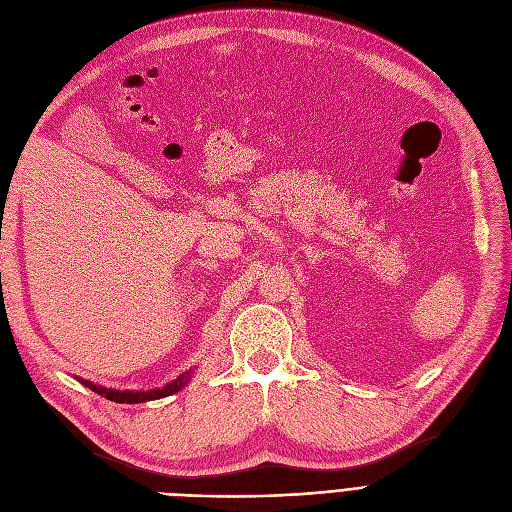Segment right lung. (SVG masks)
Masks as SVG:
<instances>
[{
    "label": "right lung",
    "mask_w": 512,
    "mask_h": 512,
    "mask_svg": "<svg viewBox=\"0 0 512 512\" xmlns=\"http://www.w3.org/2000/svg\"><path fill=\"white\" fill-rule=\"evenodd\" d=\"M193 377V369L185 371L183 375H179L175 381H170L162 387H154L148 389V392H133V389H112V387H104V385H97L93 381H87L83 377H75L79 383H83L85 387H89L91 392L104 396L106 400L118 402V404H139V402H150V400H158V398H166V396H173L189 383V379Z\"/></svg>",
    "instance_id": "obj_1"
}]
</instances>
